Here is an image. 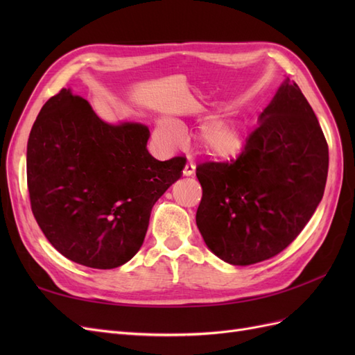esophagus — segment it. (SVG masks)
<instances>
[{
  "label": "esophagus",
  "instance_id": "esophagus-1",
  "mask_svg": "<svg viewBox=\"0 0 355 355\" xmlns=\"http://www.w3.org/2000/svg\"><path fill=\"white\" fill-rule=\"evenodd\" d=\"M194 171H196V164L192 163V161H188V163L184 167V175L185 176H192V175H194Z\"/></svg>",
  "mask_w": 355,
  "mask_h": 355
}]
</instances>
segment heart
<instances>
[{
	"label": "heart",
	"mask_w": 355,
	"mask_h": 355,
	"mask_svg": "<svg viewBox=\"0 0 355 355\" xmlns=\"http://www.w3.org/2000/svg\"><path fill=\"white\" fill-rule=\"evenodd\" d=\"M155 135L158 141L166 145H178L182 141V128L171 120H159ZM200 141L210 155L219 158L237 155L243 148V135L239 125L227 118H219L204 125Z\"/></svg>",
	"instance_id": "b5f03b06"
}]
</instances>
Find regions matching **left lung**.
<instances>
[{
  "label": "left lung",
  "instance_id": "1",
  "mask_svg": "<svg viewBox=\"0 0 355 355\" xmlns=\"http://www.w3.org/2000/svg\"><path fill=\"white\" fill-rule=\"evenodd\" d=\"M230 161H206L197 227L209 249L231 265L277 256L305 228L324 194L329 146L311 105L286 80Z\"/></svg>",
  "mask_w": 355,
  "mask_h": 355
}]
</instances>
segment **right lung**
Masks as SVG:
<instances>
[{
  "label": "right lung",
  "instance_id": "1",
  "mask_svg": "<svg viewBox=\"0 0 355 355\" xmlns=\"http://www.w3.org/2000/svg\"><path fill=\"white\" fill-rule=\"evenodd\" d=\"M146 125H111L62 89L31 128L26 180L34 218L69 261L112 270L141 249L155 201L180 178L185 157L148 153Z\"/></svg>",
  "mask_w": 355,
  "mask_h": 355
}]
</instances>
